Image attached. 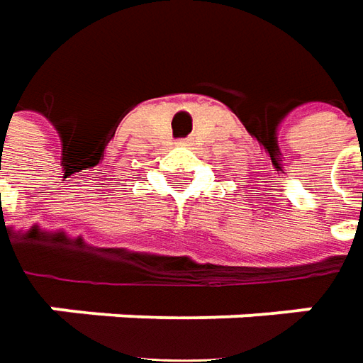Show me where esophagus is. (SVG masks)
<instances>
[{
  "instance_id": "obj_1",
  "label": "esophagus",
  "mask_w": 363,
  "mask_h": 363,
  "mask_svg": "<svg viewBox=\"0 0 363 363\" xmlns=\"http://www.w3.org/2000/svg\"><path fill=\"white\" fill-rule=\"evenodd\" d=\"M182 143H184V145H189V143H191V142H189V140H184V142H182Z\"/></svg>"
}]
</instances>
